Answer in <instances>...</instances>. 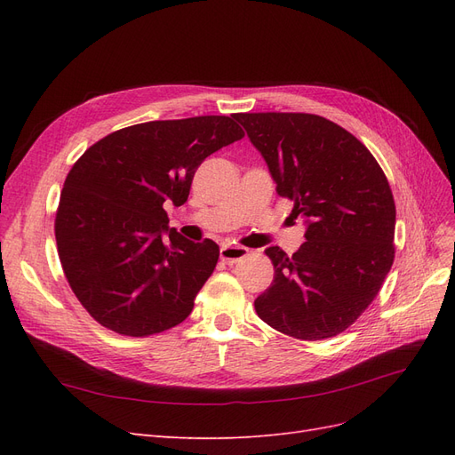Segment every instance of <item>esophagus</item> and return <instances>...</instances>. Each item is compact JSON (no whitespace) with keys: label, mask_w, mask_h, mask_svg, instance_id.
<instances>
[{"label":"esophagus","mask_w":455,"mask_h":455,"mask_svg":"<svg viewBox=\"0 0 455 455\" xmlns=\"http://www.w3.org/2000/svg\"><path fill=\"white\" fill-rule=\"evenodd\" d=\"M244 256H249V249H244V246L224 244L222 249H220V258H222L226 264H237Z\"/></svg>","instance_id":"esophagus-1"}]
</instances>
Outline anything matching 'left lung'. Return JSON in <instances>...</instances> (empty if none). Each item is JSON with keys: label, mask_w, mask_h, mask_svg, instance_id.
I'll return each instance as SVG.
<instances>
[{"label": "left lung", "mask_w": 455, "mask_h": 455, "mask_svg": "<svg viewBox=\"0 0 455 455\" xmlns=\"http://www.w3.org/2000/svg\"><path fill=\"white\" fill-rule=\"evenodd\" d=\"M266 159L277 194L306 218L292 256L269 246L275 277L254 301L258 316L298 339L349 328L371 304L395 259V201L366 146L313 114H235Z\"/></svg>", "instance_id": "left-lung-1"}]
</instances>
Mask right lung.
Wrapping results in <instances>:
<instances>
[{"mask_svg":"<svg viewBox=\"0 0 455 455\" xmlns=\"http://www.w3.org/2000/svg\"><path fill=\"white\" fill-rule=\"evenodd\" d=\"M235 116L148 121L92 144L68 172L54 220L68 283L96 323L123 336L188 319L220 256L169 228L199 164L241 140Z\"/></svg>","mask_w":455,"mask_h":455,"instance_id":"add662e5","label":"right lung"}]
</instances>
